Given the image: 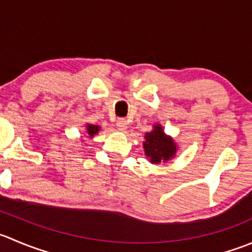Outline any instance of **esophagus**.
<instances>
[{
    "label": "esophagus",
    "instance_id": "1",
    "mask_svg": "<svg viewBox=\"0 0 252 252\" xmlns=\"http://www.w3.org/2000/svg\"><path fill=\"white\" fill-rule=\"evenodd\" d=\"M117 128H118V130L121 131L126 130V128H128V123H126V119L119 118L118 121H117Z\"/></svg>",
    "mask_w": 252,
    "mask_h": 252
}]
</instances>
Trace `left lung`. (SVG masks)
<instances>
[{"instance_id": "8db88e82", "label": "left lung", "mask_w": 252, "mask_h": 252, "mask_svg": "<svg viewBox=\"0 0 252 252\" xmlns=\"http://www.w3.org/2000/svg\"><path fill=\"white\" fill-rule=\"evenodd\" d=\"M143 148L149 162L155 165L171 161L177 153V144L172 136L165 133L160 123L154 124L153 130L145 133Z\"/></svg>"}]
</instances>
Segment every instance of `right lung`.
I'll return each mask as SVG.
<instances>
[{"label":"right lung","instance_id":"1","mask_svg":"<svg viewBox=\"0 0 252 252\" xmlns=\"http://www.w3.org/2000/svg\"><path fill=\"white\" fill-rule=\"evenodd\" d=\"M99 130H101V126H97V124H90V123L86 124V131L90 139H92L94 135H97Z\"/></svg>","mask_w":252,"mask_h":252}]
</instances>
